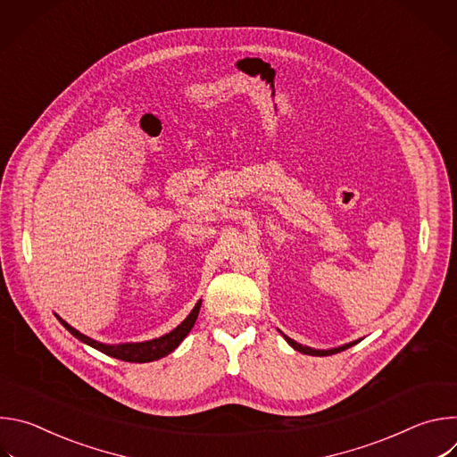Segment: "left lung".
Here are the masks:
<instances>
[{"label": "left lung", "instance_id": "obj_1", "mask_svg": "<svg viewBox=\"0 0 457 457\" xmlns=\"http://www.w3.org/2000/svg\"><path fill=\"white\" fill-rule=\"evenodd\" d=\"M280 333H282V331H280ZM282 337L286 338V342H287L295 351H298V353H302V354H311V356H329V354H337V353L345 351V349H349V347H353V345H356V344L360 342V340H354V342H349V344H345V345L333 347V349H312V347H307V345H302V344L291 340V338L286 337L284 333H282Z\"/></svg>", "mask_w": 457, "mask_h": 457}]
</instances>
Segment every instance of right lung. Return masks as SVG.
<instances>
[{"mask_svg":"<svg viewBox=\"0 0 457 457\" xmlns=\"http://www.w3.org/2000/svg\"><path fill=\"white\" fill-rule=\"evenodd\" d=\"M201 303H203V300L195 303V307L186 316V320L182 323H179L177 328L173 331H170L168 335H164L161 338L148 340V342H129V344H103V342H97V340L79 333L78 329H74L71 323H67L57 314L55 316L62 323V328L67 329L71 335H74L79 342L104 353L106 356H112V358L122 360V361H132V363H146V361H154V360H161V358L168 356L170 353H173L180 345V342L187 337V333L191 331V328L195 325V320H197V316H199Z\"/></svg>","mask_w":457,"mask_h":457,"instance_id":"obj_1","label":"right lung"}]
</instances>
